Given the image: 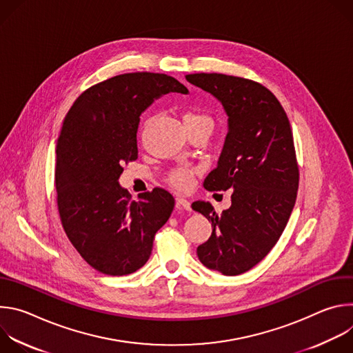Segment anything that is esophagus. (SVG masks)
<instances>
[{
    "label": "esophagus",
    "mask_w": 353,
    "mask_h": 353,
    "mask_svg": "<svg viewBox=\"0 0 353 353\" xmlns=\"http://www.w3.org/2000/svg\"><path fill=\"white\" fill-rule=\"evenodd\" d=\"M176 207H177L179 210L191 211V204H190V201H187L185 198H181V196L176 198Z\"/></svg>",
    "instance_id": "1"
}]
</instances>
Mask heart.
<instances>
[{"mask_svg": "<svg viewBox=\"0 0 353 353\" xmlns=\"http://www.w3.org/2000/svg\"><path fill=\"white\" fill-rule=\"evenodd\" d=\"M183 120L187 128L190 127H198V125H207V127H214V120L212 117L198 108H188L183 112ZM195 170L190 168H176L169 172L168 174V181L177 190H187L191 185L192 177H194Z\"/></svg>", "mask_w": 353, "mask_h": 353, "instance_id": "heart-1", "label": "heart"}]
</instances>
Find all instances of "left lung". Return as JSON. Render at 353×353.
Masks as SVG:
<instances>
[{
  "label": "left lung",
  "mask_w": 353,
  "mask_h": 353,
  "mask_svg": "<svg viewBox=\"0 0 353 353\" xmlns=\"http://www.w3.org/2000/svg\"><path fill=\"white\" fill-rule=\"evenodd\" d=\"M185 79L221 100L229 116L218 166L204 187L233 190L232 205L219 215L205 201L192 204L214 228L196 254L210 270L240 275L265 259L296 203L299 165L290 123L275 94L256 81L218 72Z\"/></svg>",
  "instance_id": "left-lung-1"
}]
</instances>
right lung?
<instances>
[{"label":"right lung","instance_id":"right-lung-1","mask_svg":"<svg viewBox=\"0 0 353 353\" xmlns=\"http://www.w3.org/2000/svg\"><path fill=\"white\" fill-rule=\"evenodd\" d=\"M169 92L188 90L166 74L116 75L82 92L64 119L56 148L59 214L81 257L102 274L139 270L174 208L163 188L132 201L119 184L123 165L138 158L141 113Z\"/></svg>","mask_w":353,"mask_h":353}]
</instances>
